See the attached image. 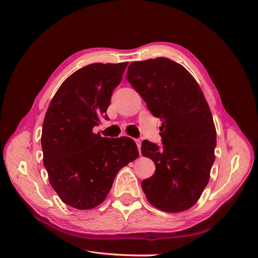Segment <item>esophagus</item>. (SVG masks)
Returning a JSON list of instances; mask_svg holds the SVG:
<instances>
[{"label":"esophagus","mask_w":258,"mask_h":258,"mask_svg":"<svg viewBox=\"0 0 258 258\" xmlns=\"http://www.w3.org/2000/svg\"><path fill=\"white\" fill-rule=\"evenodd\" d=\"M135 141H136V143H137V145H138V148H139V153L141 154V143H142L141 139H135Z\"/></svg>","instance_id":"obj_1"}]
</instances>
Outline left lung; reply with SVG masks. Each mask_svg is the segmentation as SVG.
I'll list each match as a JSON object with an SVG mask.
<instances>
[{"label":"left lung","instance_id":"1","mask_svg":"<svg viewBox=\"0 0 258 258\" xmlns=\"http://www.w3.org/2000/svg\"><path fill=\"white\" fill-rule=\"evenodd\" d=\"M126 80L162 121V146L142 142V155L156 166L142 189L155 208L182 212L200 198L215 159L216 130L204 92L183 66L163 57L132 62Z\"/></svg>","mask_w":258,"mask_h":258}]
</instances>
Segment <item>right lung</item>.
I'll use <instances>...</instances> for the list:
<instances>
[{"label": "right lung", "instance_id": "right-lung-1", "mask_svg": "<svg viewBox=\"0 0 258 258\" xmlns=\"http://www.w3.org/2000/svg\"><path fill=\"white\" fill-rule=\"evenodd\" d=\"M128 62L92 63L62 83L46 112L42 150L52 188L66 205L89 210L103 202L118 171L139 151L130 138L93 134L106 116L113 90Z\"/></svg>", "mask_w": 258, "mask_h": 258}]
</instances>
